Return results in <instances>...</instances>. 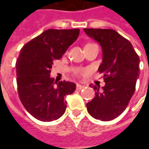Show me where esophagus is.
<instances>
[{
	"mask_svg": "<svg viewBox=\"0 0 149 149\" xmlns=\"http://www.w3.org/2000/svg\"><path fill=\"white\" fill-rule=\"evenodd\" d=\"M84 88V85H82V84H78L77 85H76V89L78 90H81L82 89Z\"/></svg>",
	"mask_w": 149,
	"mask_h": 149,
	"instance_id": "obj_1",
	"label": "esophagus"
}]
</instances>
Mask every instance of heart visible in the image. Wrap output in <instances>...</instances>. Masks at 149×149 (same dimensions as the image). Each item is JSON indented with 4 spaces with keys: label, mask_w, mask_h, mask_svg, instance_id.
<instances>
[{
    "label": "heart",
    "mask_w": 149,
    "mask_h": 149,
    "mask_svg": "<svg viewBox=\"0 0 149 149\" xmlns=\"http://www.w3.org/2000/svg\"><path fill=\"white\" fill-rule=\"evenodd\" d=\"M79 73H80V74H83V73H84V70H80Z\"/></svg>",
    "instance_id": "heart-1"
}]
</instances>
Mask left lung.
<instances>
[{"instance_id":"1","label":"left lung","mask_w":149,"mask_h":149,"mask_svg":"<svg viewBox=\"0 0 149 149\" xmlns=\"http://www.w3.org/2000/svg\"><path fill=\"white\" fill-rule=\"evenodd\" d=\"M89 37L98 41L103 51L99 67L105 85L90 84L95 96L87 103L89 113L96 119L109 121L123 113L135 91L139 76V57L132 44L110 29H84Z\"/></svg>"}]
</instances>
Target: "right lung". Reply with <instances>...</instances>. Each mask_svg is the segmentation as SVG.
Here are the masks:
<instances>
[{
    "label": "right lung",
    "instance_id": "add662e5",
    "mask_svg": "<svg viewBox=\"0 0 149 149\" xmlns=\"http://www.w3.org/2000/svg\"><path fill=\"white\" fill-rule=\"evenodd\" d=\"M79 29H49L26 43L16 60V83L23 106L34 118L50 122L65 112V96L75 90V84L54 81L49 76L53 62L74 43Z\"/></svg>",
    "mask_w": 149,
    "mask_h": 149
}]
</instances>
